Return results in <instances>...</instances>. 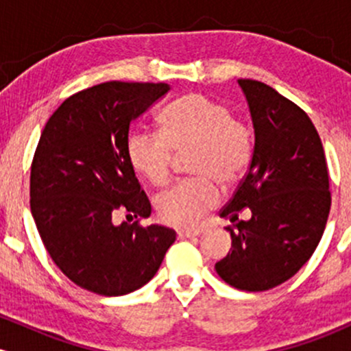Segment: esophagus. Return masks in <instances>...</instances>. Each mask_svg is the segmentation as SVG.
Listing matches in <instances>:
<instances>
[{"label":"esophagus","mask_w":351,"mask_h":351,"mask_svg":"<svg viewBox=\"0 0 351 351\" xmlns=\"http://www.w3.org/2000/svg\"><path fill=\"white\" fill-rule=\"evenodd\" d=\"M201 232H203V228H191V229H180L178 231V236L180 237H195V236H199Z\"/></svg>","instance_id":"34e87169"}]
</instances>
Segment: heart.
<instances>
[{"mask_svg":"<svg viewBox=\"0 0 351 351\" xmlns=\"http://www.w3.org/2000/svg\"><path fill=\"white\" fill-rule=\"evenodd\" d=\"M162 132L134 128L127 138L128 162L155 186L170 180L176 155H189L196 178L180 181L156 196L160 219L189 228L219 201V186L244 176L254 153L252 130L232 117L226 104L199 92L186 94L160 114Z\"/></svg>","mask_w":351,"mask_h":351,"instance_id":"heart-1","label":"heart"}]
</instances>
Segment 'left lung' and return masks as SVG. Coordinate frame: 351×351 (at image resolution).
<instances>
[{
	"label": "left lung",
	"mask_w": 351,
	"mask_h": 351,
	"mask_svg": "<svg viewBox=\"0 0 351 351\" xmlns=\"http://www.w3.org/2000/svg\"><path fill=\"white\" fill-rule=\"evenodd\" d=\"M251 110L254 153L249 170L221 209L234 228L217 276L239 291L263 292L299 272L327 224L332 196L324 147L312 120L276 88L239 79ZM243 208L252 219H239Z\"/></svg>",
	"instance_id": "1"
}]
</instances>
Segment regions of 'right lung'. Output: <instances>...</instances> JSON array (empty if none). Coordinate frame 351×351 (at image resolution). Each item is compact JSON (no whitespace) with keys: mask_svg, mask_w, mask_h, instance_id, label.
Returning <instances> with one entry per match:
<instances>
[{"mask_svg":"<svg viewBox=\"0 0 351 351\" xmlns=\"http://www.w3.org/2000/svg\"><path fill=\"white\" fill-rule=\"evenodd\" d=\"M170 90L168 84L104 82L60 104L31 165V213L54 264L79 287L125 295L162 265L176 232L142 226L152 204L127 156L132 120ZM125 212L134 223L115 225Z\"/></svg>","mask_w":351,"mask_h":351,"instance_id":"obj_1","label":"right lung"}]
</instances>
